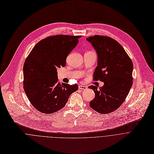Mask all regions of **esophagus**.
Masks as SVG:
<instances>
[{
    "instance_id": "esophagus-1",
    "label": "esophagus",
    "mask_w": 154,
    "mask_h": 154,
    "mask_svg": "<svg viewBox=\"0 0 154 154\" xmlns=\"http://www.w3.org/2000/svg\"><path fill=\"white\" fill-rule=\"evenodd\" d=\"M79 89H80L82 90H85L87 89V87L86 86H83V85H79Z\"/></svg>"
}]
</instances>
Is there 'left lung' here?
I'll return each instance as SVG.
<instances>
[{"instance_id": "8db88e82", "label": "left lung", "mask_w": 154, "mask_h": 154, "mask_svg": "<svg viewBox=\"0 0 154 154\" xmlns=\"http://www.w3.org/2000/svg\"><path fill=\"white\" fill-rule=\"evenodd\" d=\"M86 40L98 56L93 79L104 83L99 89L96 86H89L95 93L90 106L99 113L108 114L122 104L130 91L133 84V63L122 46L110 37L94 35Z\"/></svg>"}]
</instances>
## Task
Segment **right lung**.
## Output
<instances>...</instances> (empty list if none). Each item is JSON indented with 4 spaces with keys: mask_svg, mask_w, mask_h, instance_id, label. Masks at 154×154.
Returning a JSON list of instances; mask_svg holds the SVG:
<instances>
[{
    "mask_svg": "<svg viewBox=\"0 0 154 154\" xmlns=\"http://www.w3.org/2000/svg\"><path fill=\"white\" fill-rule=\"evenodd\" d=\"M82 36L57 35L39 41L27 56L23 67V87L32 105L45 114L63 108L77 84L58 82L57 69L66 66V60Z\"/></svg>",
    "mask_w": 154,
    "mask_h": 154,
    "instance_id": "1",
    "label": "right lung"
}]
</instances>
